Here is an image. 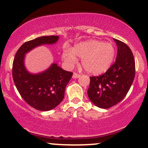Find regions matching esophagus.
<instances>
[{"mask_svg":"<svg viewBox=\"0 0 148 148\" xmlns=\"http://www.w3.org/2000/svg\"><path fill=\"white\" fill-rule=\"evenodd\" d=\"M79 76H80V74H79L78 73H76V72H74V74H73L72 77L74 78V79H77V78H79Z\"/></svg>","mask_w":148,"mask_h":148,"instance_id":"obj_1","label":"esophagus"}]
</instances>
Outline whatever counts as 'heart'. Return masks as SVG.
<instances>
[{
  "mask_svg": "<svg viewBox=\"0 0 148 148\" xmlns=\"http://www.w3.org/2000/svg\"><path fill=\"white\" fill-rule=\"evenodd\" d=\"M115 56V49L111 42H103L95 40L81 42L69 48L64 47L62 59L69 68L77 63V57L81 58V63L86 72L100 74L111 67Z\"/></svg>",
  "mask_w": 148,
  "mask_h": 148,
  "instance_id": "1",
  "label": "heart"
}]
</instances>
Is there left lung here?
I'll list each match as a JSON object with an SVG mask.
<instances>
[{
  "mask_svg": "<svg viewBox=\"0 0 148 148\" xmlns=\"http://www.w3.org/2000/svg\"><path fill=\"white\" fill-rule=\"evenodd\" d=\"M118 46L115 62L102 75L90 77L88 97L97 106L111 108L127 95L135 76V60L130 47L113 39Z\"/></svg>",
  "mask_w": 148,
  "mask_h": 148,
  "instance_id": "left-lung-1",
  "label": "left lung"
}]
</instances>
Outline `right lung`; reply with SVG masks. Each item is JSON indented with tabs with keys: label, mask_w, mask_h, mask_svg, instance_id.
Segmentation results:
<instances>
[{
	"label": "right lung",
	"mask_w": 148,
	"mask_h": 148,
	"mask_svg": "<svg viewBox=\"0 0 148 148\" xmlns=\"http://www.w3.org/2000/svg\"><path fill=\"white\" fill-rule=\"evenodd\" d=\"M58 39L57 35H51L25 42L18 49L13 61L12 76L16 89L25 102L39 111H50L62 101L73 73L53 63L45 72L30 74L25 68V54L37 46L56 43Z\"/></svg>",
	"instance_id": "obj_1"
}]
</instances>
